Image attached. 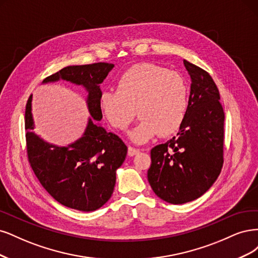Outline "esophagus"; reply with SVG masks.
<instances>
[{"mask_svg": "<svg viewBox=\"0 0 258 258\" xmlns=\"http://www.w3.org/2000/svg\"><path fill=\"white\" fill-rule=\"evenodd\" d=\"M139 153V149H136V148H133V147H128L127 149V154L128 156H134L136 154Z\"/></svg>", "mask_w": 258, "mask_h": 258, "instance_id": "obj_1", "label": "esophagus"}]
</instances>
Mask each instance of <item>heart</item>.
I'll return each instance as SVG.
<instances>
[{
    "label": "heart",
    "instance_id": "heart-1",
    "mask_svg": "<svg viewBox=\"0 0 258 258\" xmlns=\"http://www.w3.org/2000/svg\"><path fill=\"white\" fill-rule=\"evenodd\" d=\"M188 88L180 74L152 63L133 65L115 82V91H105L99 107L107 122L125 131L137 114L141 118L130 131L135 144H146L157 134L169 136L184 122Z\"/></svg>",
    "mask_w": 258,
    "mask_h": 258
}]
</instances>
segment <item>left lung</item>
Instances as JSON below:
<instances>
[{
  "instance_id": "8db88e82",
  "label": "left lung",
  "mask_w": 258,
  "mask_h": 258,
  "mask_svg": "<svg viewBox=\"0 0 258 258\" xmlns=\"http://www.w3.org/2000/svg\"><path fill=\"white\" fill-rule=\"evenodd\" d=\"M190 77L187 111L177 136L151 150L148 181L153 192L173 205L204 195L223 166L224 115L212 77L183 60Z\"/></svg>"
}]
</instances>
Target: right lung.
Returning a JSON list of instances; mask_svg holds the SVG:
<instances>
[{
  "label": "right lung",
  "mask_w": 258,
  "mask_h": 258,
  "mask_svg": "<svg viewBox=\"0 0 258 258\" xmlns=\"http://www.w3.org/2000/svg\"><path fill=\"white\" fill-rule=\"evenodd\" d=\"M114 68L110 63L66 66L43 80H59L81 86L88 92L91 117L84 135L68 146L49 144L36 135L32 115V95L26 107L27 151L31 167L40 184L57 203L90 212L104 206L113 193L115 172L126 157L127 147L113 133L97 123L103 118L101 84Z\"/></svg>",
  "instance_id": "right-lung-1"
}]
</instances>
